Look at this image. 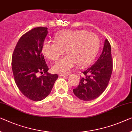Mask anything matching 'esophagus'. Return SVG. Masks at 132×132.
<instances>
[{"label": "esophagus", "instance_id": "esophagus-1", "mask_svg": "<svg viewBox=\"0 0 132 132\" xmlns=\"http://www.w3.org/2000/svg\"><path fill=\"white\" fill-rule=\"evenodd\" d=\"M69 75H70V74H60L59 76L60 77H67L69 76Z\"/></svg>", "mask_w": 132, "mask_h": 132}]
</instances>
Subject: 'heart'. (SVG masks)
<instances>
[{
    "label": "heart",
    "instance_id": "heart-1",
    "mask_svg": "<svg viewBox=\"0 0 132 132\" xmlns=\"http://www.w3.org/2000/svg\"><path fill=\"white\" fill-rule=\"evenodd\" d=\"M55 40H45L42 52L46 57L55 60L65 51L68 55L56 61L52 67L54 72L67 74L77 64L82 67L94 59L100 46V39L96 34L85 30L62 31L56 34Z\"/></svg>",
    "mask_w": 132,
    "mask_h": 132
}]
</instances>
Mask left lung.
Masks as SVG:
<instances>
[{"mask_svg": "<svg viewBox=\"0 0 132 132\" xmlns=\"http://www.w3.org/2000/svg\"><path fill=\"white\" fill-rule=\"evenodd\" d=\"M113 70L111 46L105 39L103 51L97 60L82 72L78 86L73 89L74 94L80 100L90 101L98 97L106 90Z\"/></svg>", "mask_w": 132, "mask_h": 132, "instance_id": "1", "label": "left lung"}]
</instances>
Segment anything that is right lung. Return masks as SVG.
<instances>
[{"label":"right lung","mask_w":132,"mask_h":132,"mask_svg":"<svg viewBox=\"0 0 132 132\" xmlns=\"http://www.w3.org/2000/svg\"><path fill=\"white\" fill-rule=\"evenodd\" d=\"M48 28H34L18 40L12 58V67L16 84L30 100H44L51 92L57 74L48 72V68L42 54V44ZM38 72H44L39 77Z\"/></svg>","instance_id":"right-lung-1"}]
</instances>
